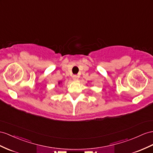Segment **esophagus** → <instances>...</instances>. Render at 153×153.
Returning a JSON list of instances; mask_svg holds the SVG:
<instances>
[{
    "mask_svg": "<svg viewBox=\"0 0 153 153\" xmlns=\"http://www.w3.org/2000/svg\"><path fill=\"white\" fill-rule=\"evenodd\" d=\"M72 78H73L74 80H77L78 79V76L77 75H74Z\"/></svg>",
    "mask_w": 153,
    "mask_h": 153,
    "instance_id": "1",
    "label": "esophagus"
}]
</instances>
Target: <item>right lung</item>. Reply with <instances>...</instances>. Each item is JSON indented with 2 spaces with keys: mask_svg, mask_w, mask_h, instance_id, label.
Listing matches in <instances>:
<instances>
[{
  "mask_svg": "<svg viewBox=\"0 0 153 153\" xmlns=\"http://www.w3.org/2000/svg\"><path fill=\"white\" fill-rule=\"evenodd\" d=\"M59 84H60V82H59Z\"/></svg>",
  "mask_w": 153,
  "mask_h": 153,
  "instance_id": "1",
  "label": "right lung"
}]
</instances>
